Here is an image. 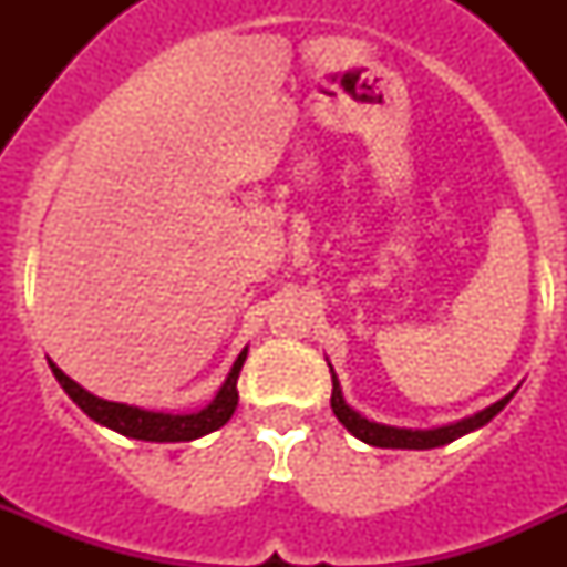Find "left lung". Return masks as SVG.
Masks as SVG:
<instances>
[{"label": "left lung", "instance_id": "obj_1", "mask_svg": "<svg viewBox=\"0 0 567 567\" xmlns=\"http://www.w3.org/2000/svg\"><path fill=\"white\" fill-rule=\"evenodd\" d=\"M329 369H332V365H329ZM511 398H514V392H511L508 398L497 400L494 405H488V409H483L480 414H474V417L460 420V423L443 425V429H429V432H420V429H414L412 432V429H394V425L372 423V420H365L363 414L354 412L352 405H346L343 394H340L338 378H334V372H332V412H334V417H338L340 423H343L346 429L354 434V437L363 440V443H369V445H378V449H437V445L452 443V440L474 432V429H480V425L488 423L491 417H497Z\"/></svg>", "mask_w": 567, "mask_h": 567}]
</instances>
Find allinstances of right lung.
<instances>
[{"instance_id":"right-lung-1","label":"right lung","mask_w":567,"mask_h":567,"mask_svg":"<svg viewBox=\"0 0 567 567\" xmlns=\"http://www.w3.org/2000/svg\"><path fill=\"white\" fill-rule=\"evenodd\" d=\"M247 360V349L238 354L233 372H229L227 383L221 385V392L215 394L213 403L207 409L195 414H162V412H144L135 405L124 403H110V400L90 394L87 389L70 380L68 374L59 369L56 363H50L53 374H56L59 385H62L68 398L87 414L90 420L107 425L113 432L124 434L133 440H147V443H187V440L204 437V434L221 429L229 417H233L235 405H238V374L240 365Z\"/></svg>"}]
</instances>
